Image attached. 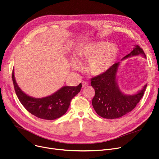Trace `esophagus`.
Wrapping results in <instances>:
<instances>
[{
    "instance_id": "34e87169",
    "label": "esophagus",
    "mask_w": 159,
    "mask_h": 159,
    "mask_svg": "<svg viewBox=\"0 0 159 159\" xmlns=\"http://www.w3.org/2000/svg\"><path fill=\"white\" fill-rule=\"evenodd\" d=\"M89 85V83L86 81H83L82 82V88H85V87H87Z\"/></svg>"
}]
</instances>
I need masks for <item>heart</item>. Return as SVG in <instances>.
I'll return each instance as SVG.
<instances>
[{"instance_id": "obj_1", "label": "heart", "mask_w": 159, "mask_h": 159, "mask_svg": "<svg viewBox=\"0 0 159 159\" xmlns=\"http://www.w3.org/2000/svg\"><path fill=\"white\" fill-rule=\"evenodd\" d=\"M78 56L82 59H88L87 69L93 75H100L109 70L119 55V49L107 42L99 41L82 46L77 51ZM73 68H80L79 61H71Z\"/></svg>"}]
</instances>
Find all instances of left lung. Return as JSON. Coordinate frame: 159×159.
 <instances>
[{
	"label": "left lung",
	"mask_w": 159,
	"mask_h": 159,
	"mask_svg": "<svg viewBox=\"0 0 159 159\" xmlns=\"http://www.w3.org/2000/svg\"><path fill=\"white\" fill-rule=\"evenodd\" d=\"M146 55L140 47L135 46L133 51L122 59L128 57ZM120 62L115 63L104 73L97 75L91 79V84L95 95L92 100V105L96 113L105 119H117L131 111L136 107L144 94L147 84L136 94H124L116 82V74Z\"/></svg>",
	"instance_id": "1"
}]
</instances>
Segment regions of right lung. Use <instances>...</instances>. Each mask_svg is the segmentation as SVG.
Listing matches in <instances>:
<instances>
[{
    "label": "right lung",
    "instance_id": "add662e5",
    "mask_svg": "<svg viewBox=\"0 0 159 159\" xmlns=\"http://www.w3.org/2000/svg\"><path fill=\"white\" fill-rule=\"evenodd\" d=\"M12 79L16 95L22 106L32 115L45 120H54L64 115L72 98L82 88L81 83L77 86H63L52 95L37 98L26 95L20 89L16 82L13 70Z\"/></svg>",
    "mask_w": 159,
    "mask_h": 159
}]
</instances>
